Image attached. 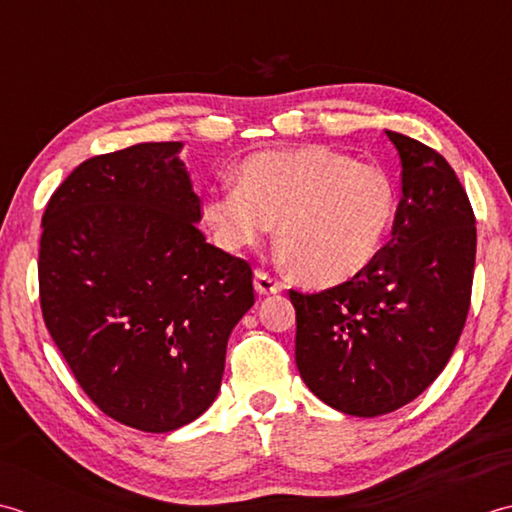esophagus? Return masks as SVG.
<instances>
[{"label": "esophagus", "mask_w": 512, "mask_h": 512, "mask_svg": "<svg viewBox=\"0 0 512 512\" xmlns=\"http://www.w3.org/2000/svg\"><path fill=\"white\" fill-rule=\"evenodd\" d=\"M254 285H256V291L260 296H269V294H278V291H283V283H280L278 278L269 276L263 269H256Z\"/></svg>", "instance_id": "obj_1"}]
</instances>
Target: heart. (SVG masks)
Here are the masks:
<instances>
[{"mask_svg":"<svg viewBox=\"0 0 512 512\" xmlns=\"http://www.w3.org/2000/svg\"><path fill=\"white\" fill-rule=\"evenodd\" d=\"M395 201V183L380 165L309 145L247 156L238 185L207 196L205 218L229 252L254 245L276 221L296 274L329 287L356 278L380 254Z\"/></svg>","mask_w":512,"mask_h":512,"instance_id":"obj_1","label":"heart"}]
</instances>
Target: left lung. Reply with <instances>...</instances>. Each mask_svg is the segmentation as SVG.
<instances>
[{"instance_id":"obj_1","label":"left lung","mask_w":512,"mask_h":512,"mask_svg":"<svg viewBox=\"0 0 512 512\" xmlns=\"http://www.w3.org/2000/svg\"><path fill=\"white\" fill-rule=\"evenodd\" d=\"M402 163L391 241L347 283L289 289L296 364L311 393L375 417L415 400L453 356L471 307L477 229L466 190L440 152L387 130Z\"/></svg>"}]
</instances>
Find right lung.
<instances>
[{"label":"right lung","mask_w":512,"mask_h":512,"mask_svg":"<svg viewBox=\"0 0 512 512\" xmlns=\"http://www.w3.org/2000/svg\"><path fill=\"white\" fill-rule=\"evenodd\" d=\"M181 143H139L70 172L41 218L39 302L79 387L132 429L210 409L252 267L205 241Z\"/></svg>","instance_id":"right-lung-1"}]
</instances>
